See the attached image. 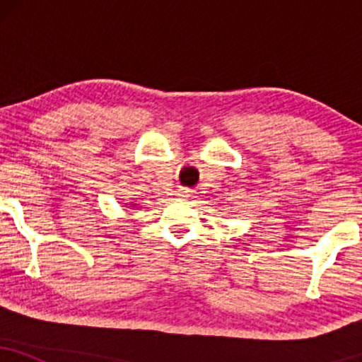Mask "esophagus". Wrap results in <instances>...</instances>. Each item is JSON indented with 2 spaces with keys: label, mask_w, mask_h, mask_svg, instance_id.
Returning a JSON list of instances; mask_svg holds the SVG:
<instances>
[{
  "label": "esophagus",
  "mask_w": 362,
  "mask_h": 362,
  "mask_svg": "<svg viewBox=\"0 0 362 362\" xmlns=\"http://www.w3.org/2000/svg\"><path fill=\"white\" fill-rule=\"evenodd\" d=\"M187 194H189V190H180V195H187Z\"/></svg>",
  "instance_id": "1"
}]
</instances>
